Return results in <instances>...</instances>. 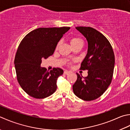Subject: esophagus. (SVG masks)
I'll list each match as a JSON object with an SVG mask.
<instances>
[{"label": "esophagus", "instance_id": "34e87169", "mask_svg": "<svg viewBox=\"0 0 130 130\" xmlns=\"http://www.w3.org/2000/svg\"><path fill=\"white\" fill-rule=\"evenodd\" d=\"M69 73H70V72H69V71H67V70L64 71V72H63V74H65V75H68Z\"/></svg>", "mask_w": 130, "mask_h": 130}]
</instances>
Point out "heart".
Masks as SVG:
<instances>
[{"label": "heart", "instance_id": "b5f03b06", "mask_svg": "<svg viewBox=\"0 0 130 130\" xmlns=\"http://www.w3.org/2000/svg\"><path fill=\"white\" fill-rule=\"evenodd\" d=\"M70 44L72 45V46L74 47L78 44H83V40L81 39V38L77 37H73L72 39H70ZM60 45V42H58L57 45V48L59 47Z\"/></svg>", "mask_w": 130, "mask_h": 130}]
</instances>
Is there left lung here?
Wrapping results in <instances>:
<instances>
[{
  "label": "left lung",
  "mask_w": 130,
  "mask_h": 130,
  "mask_svg": "<svg viewBox=\"0 0 130 130\" xmlns=\"http://www.w3.org/2000/svg\"><path fill=\"white\" fill-rule=\"evenodd\" d=\"M88 42L87 53L80 70H87L88 76L77 73L73 86L75 95L85 101L95 100L107 90L112 80L115 57L112 47L103 34L91 27H76Z\"/></svg>",
  "instance_id": "1"
}]
</instances>
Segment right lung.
Here are the masks:
<instances>
[{"mask_svg":"<svg viewBox=\"0 0 130 130\" xmlns=\"http://www.w3.org/2000/svg\"><path fill=\"white\" fill-rule=\"evenodd\" d=\"M69 27H40L25 36L18 47L14 58L17 79L25 92L35 99H44L57 89V79L62 75L60 68L50 72L40 67L42 58L53 54L58 42Z\"/></svg>","mask_w":130,"mask_h":130,"instance_id":"add662e5","label":"right lung"}]
</instances>
